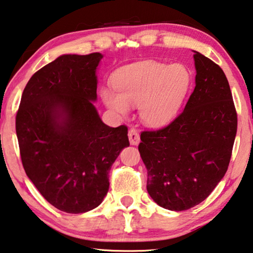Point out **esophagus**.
<instances>
[{"label":"esophagus","instance_id":"esophagus-1","mask_svg":"<svg viewBox=\"0 0 253 253\" xmlns=\"http://www.w3.org/2000/svg\"><path fill=\"white\" fill-rule=\"evenodd\" d=\"M128 140H130V143L132 145H137L140 143V135H139V132H137L135 128H130L128 130Z\"/></svg>","mask_w":253,"mask_h":253}]
</instances>
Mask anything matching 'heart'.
<instances>
[{"mask_svg":"<svg viewBox=\"0 0 253 253\" xmlns=\"http://www.w3.org/2000/svg\"><path fill=\"white\" fill-rule=\"evenodd\" d=\"M190 83L192 75L183 64L142 61L118 69L112 77L114 90L103 88L100 96L118 116L126 117L137 106L142 123L161 127L177 116Z\"/></svg>","mask_w":253,"mask_h":253,"instance_id":"heart-1","label":"heart"}]
</instances>
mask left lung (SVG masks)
I'll return each mask as SVG.
<instances>
[{"mask_svg":"<svg viewBox=\"0 0 253 253\" xmlns=\"http://www.w3.org/2000/svg\"><path fill=\"white\" fill-rule=\"evenodd\" d=\"M195 89L184 111L159 131L141 134L139 152L151 198L169 211L205 201L225 176L237 133V112L222 69L194 50Z\"/></svg>","mask_w":253,"mask_h":253,"instance_id":"8db88e82","label":"left lung"}]
</instances>
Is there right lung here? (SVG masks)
Masks as SVG:
<instances>
[{"mask_svg": "<svg viewBox=\"0 0 253 253\" xmlns=\"http://www.w3.org/2000/svg\"><path fill=\"white\" fill-rule=\"evenodd\" d=\"M103 58L66 54L32 76L16 114V135L27 177L61 211L83 213L102 203L109 170L130 145L127 127L102 122L97 69Z\"/></svg>", "mask_w": 253, "mask_h": 253, "instance_id": "obj_1", "label": "right lung"}]
</instances>
